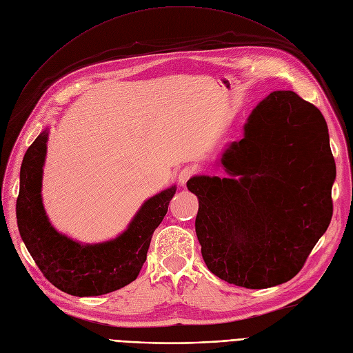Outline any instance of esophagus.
Returning a JSON list of instances; mask_svg holds the SVG:
<instances>
[{
  "mask_svg": "<svg viewBox=\"0 0 353 353\" xmlns=\"http://www.w3.org/2000/svg\"><path fill=\"white\" fill-rule=\"evenodd\" d=\"M194 173H196L194 167H184V169H181V170L179 172V177H177L180 186H184V184L188 183V180H189Z\"/></svg>",
  "mask_w": 353,
  "mask_h": 353,
  "instance_id": "obj_1",
  "label": "esophagus"
}]
</instances>
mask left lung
<instances>
[{"instance_id": "left-lung-1", "label": "left lung", "mask_w": 353, "mask_h": 353, "mask_svg": "<svg viewBox=\"0 0 353 353\" xmlns=\"http://www.w3.org/2000/svg\"><path fill=\"white\" fill-rule=\"evenodd\" d=\"M225 177L193 176L203 261L221 281L266 289L298 274L332 219L336 179L327 124L290 90L273 91L217 163Z\"/></svg>"}]
</instances>
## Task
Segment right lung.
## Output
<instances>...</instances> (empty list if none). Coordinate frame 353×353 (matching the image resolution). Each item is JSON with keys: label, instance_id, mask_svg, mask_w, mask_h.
<instances>
[{"label": "right lung", "instance_id": "add662e5", "mask_svg": "<svg viewBox=\"0 0 353 353\" xmlns=\"http://www.w3.org/2000/svg\"><path fill=\"white\" fill-rule=\"evenodd\" d=\"M50 130L28 147L20 172L17 225L37 266L60 290L72 296H100L136 281L152 236L176 193L170 186L147 199L127 229L101 243H81L55 229L43 205V172Z\"/></svg>", "mask_w": 353, "mask_h": 353}]
</instances>
